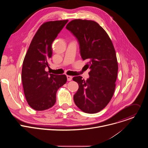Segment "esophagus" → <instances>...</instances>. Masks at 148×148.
Wrapping results in <instances>:
<instances>
[{"label": "esophagus", "instance_id": "obj_1", "mask_svg": "<svg viewBox=\"0 0 148 148\" xmlns=\"http://www.w3.org/2000/svg\"><path fill=\"white\" fill-rule=\"evenodd\" d=\"M67 78L68 81H71V79L73 78V77L70 76V75H67Z\"/></svg>", "mask_w": 148, "mask_h": 148}]
</instances>
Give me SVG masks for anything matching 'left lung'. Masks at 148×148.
<instances>
[{
  "label": "left lung",
  "instance_id": "1",
  "mask_svg": "<svg viewBox=\"0 0 148 148\" xmlns=\"http://www.w3.org/2000/svg\"><path fill=\"white\" fill-rule=\"evenodd\" d=\"M66 29L76 37L83 60L87 61L90 77H73L79 86L74 95L77 106L83 112L95 114L107 106L115 88L118 66L112 41L107 32L92 20L75 19Z\"/></svg>",
  "mask_w": 148,
  "mask_h": 148
}]
</instances>
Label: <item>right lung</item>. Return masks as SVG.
I'll return each mask as SVG.
<instances>
[{"label": "right lung", "mask_w": 148, "mask_h": 148, "mask_svg": "<svg viewBox=\"0 0 148 148\" xmlns=\"http://www.w3.org/2000/svg\"><path fill=\"white\" fill-rule=\"evenodd\" d=\"M68 20L50 21L42 25L33 37L23 62L22 80L27 102L36 111L52 107L58 88L67 82L66 75L46 71L52 57V43Z\"/></svg>", "instance_id": "1"}]
</instances>
